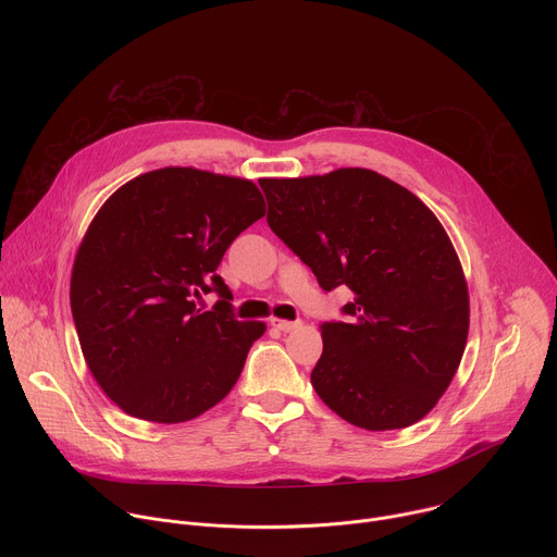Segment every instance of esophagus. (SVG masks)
I'll return each instance as SVG.
<instances>
[{
    "instance_id": "obj_1",
    "label": "esophagus",
    "mask_w": 557,
    "mask_h": 557,
    "mask_svg": "<svg viewBox=\"0 0 557 557\" xmlns=\"http://www.w3.org/2000/svg\"><path fill=\"white\" fill-rule=\"evenodd\" d=\"M271 326L280 333H290V331H297L301 326V322H286V320H275V317H273Z\"/></svg>"
}]
</instances>
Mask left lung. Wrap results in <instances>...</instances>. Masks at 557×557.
I'll use <instances>...</instances> for the list:
<instances>
[{
    "instance_id": "left-lung-1",
    "label": "left lung",
    "mask_w": 557,
    "mask_h": 557,
    "mask_svg": "<svg viewBox=\"0 0 557 557\" xmlns=\"http://www.w3.org/2000/svg\"><path fill=\"white\" fill-rule=\"evenodd\" d=\"M260 187L269 226L320 286L355 293L342 308L346 322L320 326L314 392L363 430L421 421L454 379L469 331L467 284L436 215L359 168Z\"/></svg>"
}]
</instances>
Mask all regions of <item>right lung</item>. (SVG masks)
Wrapping results in <instances>:
<instances>
[{
    "label": "right lung",
    "mask_w": 557,
    "mask_h": 557,
    "mask_svg": "<svg viewBox=\"0 0 557 557\" xmlns=\"http://www.w3.org/2000/svg\"><path fill=\"white\" fill-rule=\"evenodd\" d=\"M267 213L251 181L165 168L123 185L78 247L70 306L90 372L127 414L200 417L231 392L262 322H240L215 273L231 243ZM207 292L221 299L202 313Z\"/></svg>",
    "instance_id": "obj_1"
}]
</instances>
